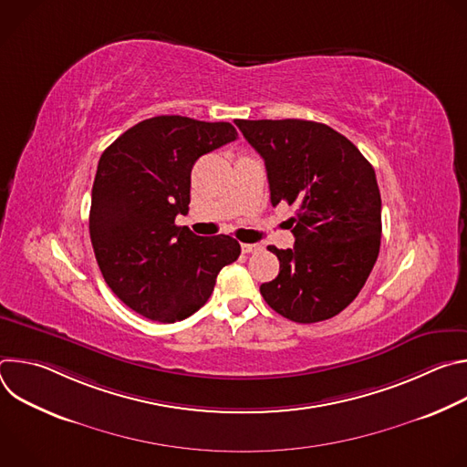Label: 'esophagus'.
I'll use <instances>...</instances> for the list:
<instances>
[{
    "instance_id": "1",
    "label": "esophagus",
    "mask_w": 467,
    "mask_h": 467,
    "mask_svg": "<svg viewBox=\"0 0 467 467\" xmlns=\"http://www.w3.org/2000/svg\"><path fill=\"white\" fill-rule=\"evenodd\" d=\"M242 251L244 253H258V251H262V245H258V244H242Z\"/></svg>"
}]
</instances>
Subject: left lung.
Wrapping results in <instances>:
<instances>
[{"mask_svg":"<svg viewBox=\"0 0 467 467\" xmlns=\"http://www.w3.org/2000/svg\"><path fill=\"white\" fill-rule=\"evenodd\" d=\"M264 159L272 205H294L292 249H268L279 275L264 301L296 323L340 314L366 285L380 247L373 166L338 130L306 119H234Z\"/></svg>","mask_w":467,"mask_h":467,"instance_id":"1","label":"left lung"}]
</instances>
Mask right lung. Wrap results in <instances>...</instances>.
<instances>
[{
  "mask_svg": "<svg viewBox=\"0 0 467 467\" xmlns=\"http://www.w3.org/2000/svg\"><path fill=\"white\" fill-rule=\"evenodd\" d=\"M227 121L155 116L101 155L92 186L90 240L109 288L140 316L173 323L202 308L240 244L175 225L188 213L195 161L233 140Z\"/></svg>",
  "mask_w": 467,
  "mask_h": 467,
  "instance_id": "add662e5",
  "label": "right lung"
}]
</instances>
